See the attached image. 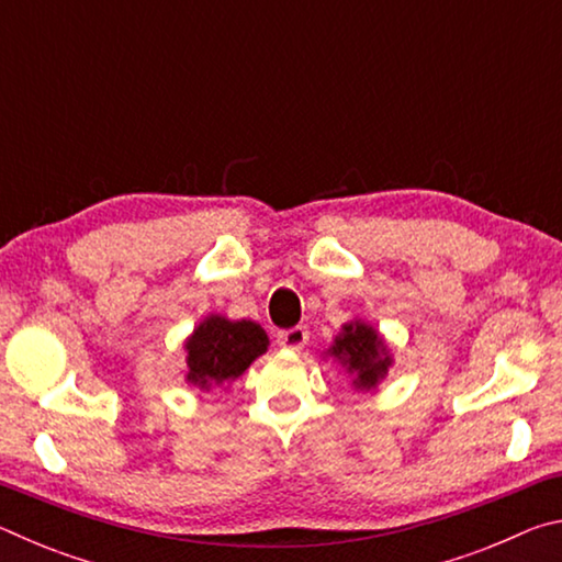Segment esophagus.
<instances>
[{
  "label": "esophagus",
  "mask_w": 562,
  "mask_h": 562,
  "mask_svg": "<svg viewBox=\"0 0 562 562\" xmlns=\"http://www.w3.org/2000/svg\"><path fill=\"white\" fill-rule=\"evenodd\" d=\"M307 339H310L307 327H292V329L278 331V345H280L282 349L300 351L304 345H307Z\"/></svg>",
  "instance_id": "1"
}]
</instances>
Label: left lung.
Returning a JSON list of instances; mask_svg holds the SVG:
<instances>
[{
    "mask_svg": "<svg viewBox=\"0 0 562 562\" xmlns=\"http://www.w3.org/2000/svg\"><path fill=\"white\" fill-rule=\"evenodd\" d=\"M325 355L345 367L357 392H374L389 374V367L394 364L384 337L364 319H351L341 325V331Z\"/></svg>",
    "mask_w": 562,
    "mask_h": 562,
    "instance_id": "8db88e82",
    "label": "left lung"
}]
</instances>
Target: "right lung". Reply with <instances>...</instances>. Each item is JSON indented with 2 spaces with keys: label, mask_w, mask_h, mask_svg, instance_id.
<instances>
[{
  "label": "right lung",
  "mask_w": 562,
  "mask_h": 562,
  "mask_svg": "<svg viewBox=\"0 0 562 562\" xmlns=\"http://www.w3.org/2000/svg\"><path fill=\"white\" fill-rule=\"evenodd\" d=\"M268 347L270 339L258 322L207 315L186 339V382L201 392L231 384Z\"/></svg>",
  "instance_id": "obj_1"
}]
</instances>
